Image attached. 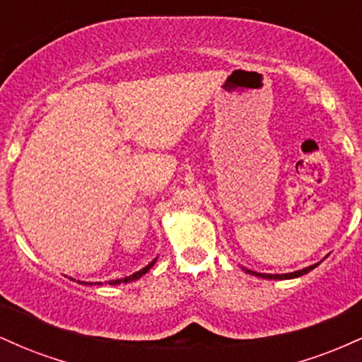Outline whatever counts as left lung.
I'll use <instances>...</instances> for the list:
<instances>
[{"label":"left lung","instance_id":"8db88e82","mask_svg":"<svg viewBox=\"0 0 362 362\" xmlns=\"http://www.w3.org/2000/svg\"><path fill=\"white\" fill-rule=\"evenodd\" d=\"M318 264L310 265V267L303 269V271H296V272H291V274H259V272H253V271H247L248 274H253V276H259L264 277V279H293V277H300L303 274H308L310 271H313Z\"/></svg>","mask_w":362,"mask_h":362}]
</instances>
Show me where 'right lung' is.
I'll return each instance as SVG.
<instances>
[{
    "instance_id": "obj_1",
    "label": "right lung",
    "mask_w": 362,
    "mask_h": 362,
    "mask_svg": "<svg viewBox=\"0 0 362 362\" xmlns=\"http://www.w3.org/2000/svg\"><path fill=\"white\" fill-rule=\"evenodd\" d=\"M153 264H155V260H153V262H151V264H149V265H146V267H144V269H141V271H139V272L132 274V276H129V277H124V279H115V281H110V282H109V284H120V282H129V281H134V279H139V277H141V276H143V274H146V272L149 271V269H151V265H153ZM85 284H86V282H85ZM95 284H102V282H95Z\"/></svg>"
}]
</instances>
